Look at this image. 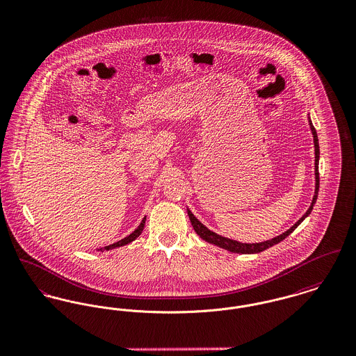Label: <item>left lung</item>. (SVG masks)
I'll list each match as a JSON object with an SVG mask.
<instances>
[{"label": "left lung", "mask_w": 356, "mask_h": 356, "mask_svg": "<svg viewBox=\"0 0 356 356\" xmlns=\"http://www.w3.org/2000/svg\"><path fill=\"white\" fill-rule=\"evenodd\" d=\"M310 129H312V133H313V139H314V153H316V191H314V197H313V202H312V206L309 207V210L303 214L302 217L291 229H289L287 232H284L283 234L275 237L273 240H268V241H264V243H259V244H243V243H238V241H234V240H229V238H225L222 236L216 234L214 232L209 230L203 223H200L197 219L195 218V216L192 214L191 211L188 210V217L191 220L192 226H193V230L196 232L197 236H200L204 241L210 243V244H214V245L220 246L223 249H227L230 252H234V253H259V252H263L266 249H268L270 246L276 245L277 243L283 241L289 234H291L297 226L301 223L303 219L306 218L312 210H313V206L317 200V196H318V188H320V175H318V159H320V146H318V138H317V133H316V129L313 127L312 122H310Z\"/></svg>", "instance_id": "obj_1"}]
</instances>
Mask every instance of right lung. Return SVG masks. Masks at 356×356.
<instances>
[{
  "label": "right lung",
  "instance_id": "right-lung-1",
  "mask_svg": "<svg viewBox=\"0 0 356 356\" xmlns=\"http://www.w3.org/2000/svg\"><path fill=\"white\" fill-rule=\"evenodd\" d=\"M145 220H146V218H143V220L140 222V225L138 226L137 229H136L130 236H127L126 238H123V240H120V241H118V243H115V244L104 246V248H102L100 250H108V249H113V248H118V246L126 245V244H129V243L134 241V240L137 238L138 236L142 233V230H143V227H145Z\"/></svg>",
  "mask_w": 356,
  "mask_h": 356
}]
</instances>
